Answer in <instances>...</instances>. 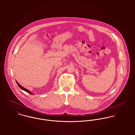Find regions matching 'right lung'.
<instances>
[{"label":"right lung","instance_id":"add662e5","mask_svg":"<svg viewBox=\"0 0 135 135\" xmlns=\"http://www.w3.org/2000/svg\"><path fill=\"white\" fill-rule=\"evenodd\" d=\"M16 82H17V84H18V85L19 86L20 88L21 89H22V90H24L25 91H26V92H27V93H29V94H31V95H34V94H33L30 90H28V89H26V88H24L23 86H22L21 85H20L18 83V81H16Z\"/></svg>","mask_w":135,"mask_h":135}]
</instances>
